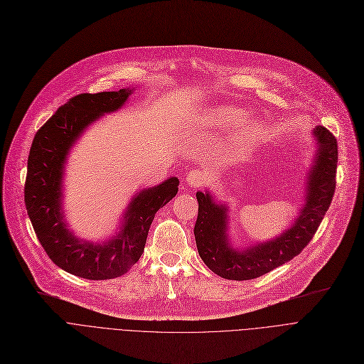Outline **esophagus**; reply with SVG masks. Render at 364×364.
Listing matches in <instances>:
<instances>
[{
  "instance_id": "esophagus-1",
  "label": "esophagus",
  "mask_w": 364,
  "mask_h": 364,
  "mask_svg": "<svg viewBox=\"0 0 364 364\" xmlns=\"http://www.w3.org/2000/svg\"><path fill=\"white\" fill-rule=\"evenodd\" d=\"M205 180H206V177L203 176V172L199 171V169L188 171V174H187V177H186V183H187L188 186H192V187H199V186H202V184L205 183Z\"/></svg>"
}]
</instances>
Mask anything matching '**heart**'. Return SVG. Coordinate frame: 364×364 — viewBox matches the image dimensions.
<instances>
[{
  "label": "heart",
  "mask_w": 364,
  "mask_h": 364,
  "mask_svg": "<svg viewBox=\"0 0 364 364\" xmlns=\"http://www.w3.org/2000/svg\"><path fill=\"white\" fill-rule=\"evenodd\" d=\"M217 114L218 119L225 125H237L243 118L242 110L236 107H221Z\"/></svg>",
  "instance_id": "1"
}]
</instances>
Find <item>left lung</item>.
Here are the masks:
<instances>
[{
	"instance_id": "left-lung-1",
	"label": "left lung",
	"mask_w": 364,
	"mask_h": 364,
	"mask_svg": "<svg viewBox=\"0 0 364 364\" xmlns=\"http://www.w3.org/2000/svg\"><path fill=\"white\" fill-rule=\"evenodd\" d=\"M317 158L307 181L305 205L295 223L279 237L254 245L246 251L230 247L225 235L227 208L209 193L198 192L199 213L195 224L198 252L215 274L230 280H251L299 255L310 243L331 206L336 187L338 143L324 127H316Z\"/></svg>"
}]
</instances>
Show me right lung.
Wrapping results in <instances>:
<instances>
[{
	"label": "right lung",
	"instance_id": "right-lung-1",
	"mask_svg": "<svg viewBox=\"0 0 364 364\" xmlns=\"http://www.w3.org/2000/svg\"><path fill=\"white\" fill-rule=\"evenodd\" d=\"M131 90L84 92L55 110L36 131L28 158L25 205L35 235L50 259L62 270L90 280L119 277L136 264L158 209L178 192V178L140 192L129 203L119 233L106 243L76 239L63 221L62 178L68 153L88 124L119 109Z\"/></svg>",
	"mask_w": 364,
	"mask_h": 364
}]
</instances>
